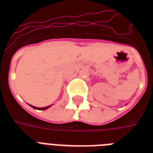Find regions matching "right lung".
Instances as JSON below:
<instances>
[{"mask_svg": "<svg viewBox=\"0 0 153 153\" xmlns=\"http://www.w3.org/2000/svg\"><path fill=\"white\" fill-rule=\"evenodd\" d=\"M31 106H32V108H34V109H39V110H44V109H48V108H49V107L51 106V105H49V106H46V107H43V108H38V107L32 106V105H31Z\"/></svg>", "mask_w": 153, "mask_h": 153, "instance_id": "add662e5", "label": "right lung"}]
</instances>
